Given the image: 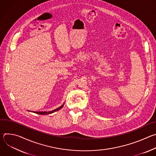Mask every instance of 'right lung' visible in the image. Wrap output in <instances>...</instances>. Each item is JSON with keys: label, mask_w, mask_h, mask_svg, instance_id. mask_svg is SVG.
Instances as JSON below:
<instances>
[{"label": "right lung", "mask_w": 156, "mask_h": 156, "mask_svg": "<svg viewBox=\"0 0 156 156\" xmlns=\"http://www.w3.org/2000/svg\"><path fill=\"white\" fill-rule=\"evenodd\" d=\"M63 105H64V104H63L62 105H61L60 107H59L58 108H56V109H55V110H52V111H49V112H33L36 113V114H40V115H48V114H50L54 113V112H56V111L60 110V108H62L63 107ZM30 112H31V111H30Z\"/></svg>", "instance_id": "add662e5"}]
</instances>
